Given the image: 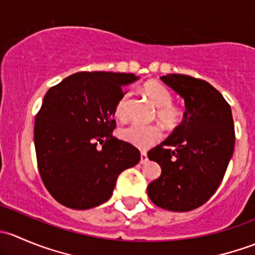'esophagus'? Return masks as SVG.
Segmentation results:
<instances>
[{"label": "esophagus", "mask_w": 255, "mask_h": 255, "mask_svg": "<svg viewBox=\"0 0 255 255\" xmlns=\"http://www.w3.org/2000/svg\"><path fill=\"white\" fill-rule=\"evenodd\" d=\"M148 161V156H146L145 151H142L140 153V164H145Z\"/></svg>", "instance_id": "1"}]
</instances>
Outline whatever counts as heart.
<instances>
[{
    "mask_svg": "<svg viewBox=\"0 0 255 255\" xmlns=\"http://www.w3.org/2000/svg\"><path fill=\"white\" fill-rule=\"evenodd\" d=\"M144 94L156 106V118L168 129H174L182 122V112L174 106L173 96L164 85L156 81H149L143 86ZM128 101L129 94H125L115 107L116 117L126 120L128 116ZM120 138L139 149H145L156 143L161 138V130L155 125H132L123 127L120 130Z\"/></svg>",
    "mask_w": 255,
    "mask_h": 255,
    "instance_id": "1",
    "label": "heart"
}]
</instances>
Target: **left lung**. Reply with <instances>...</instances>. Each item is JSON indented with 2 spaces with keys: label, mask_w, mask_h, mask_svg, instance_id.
Listing matches in <instances>:
<instances>
[{
  "label": "left lung",
  "mask_w": 255,
  "mask_h": 255,
  "mask_svg": "<svg viewBox=\"0 0 255 255\" xmlns=\"http://www.w3.org/2000/svg\"><path fill=\"white\" fill-rule=\"evenodd\" d=\"M160 79L184 99L186 111L173 133L148 151L161 175L146 192L156 206L186 212L202 206L222 182L235 149V123L228 102L205 80L181 74Z\"/></svg>",
  "instance_id": "left-lung-1"
}]
</instances>
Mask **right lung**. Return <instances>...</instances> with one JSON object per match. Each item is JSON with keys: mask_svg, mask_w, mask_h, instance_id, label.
Returning <instances> with one entry per match:
<instances>
[{"mask_svg": "<svg viewBox=\"0 0 255 255\" xmlns=\"http://www.w3.org/2000/svg\"><path fill=\"white\" fill-rule=\"evenodd\" d=\"M134 74L82 71L50 87L35 116L38 170L64 206L87 210L112 196L117 177L139 163L132 144L113 137L115 107Z\"/></svg>", "mask_w": 255, "mask_h": 255, "instance_id": "right-lung-1", "label": "right lung"}]
</instances>
